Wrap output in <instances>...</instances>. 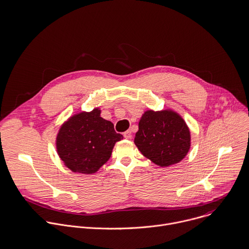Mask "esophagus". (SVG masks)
<instances>
[{
    "label": "esophagus",
    "instance_id": "34e87169",
    "mask_svg": "<svg viewBox=\"0 0 249 249\" xmlns=\"http://www.w3.org/2000/svg\"><path fill=\"white\" fill-rule=\"evenodd\" d=\"M124 136L125 137L126 140H130L132 137V134H131V131L130 130H126L124 133Z\"/></svg>",
    "mask_w": 249,
    "mask_h": 249
}]
</instances>
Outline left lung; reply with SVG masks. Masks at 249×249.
I'll return each instance as SVG.
<instances>
[{
  "instance_id": "8db88e82",
  "label": "left lung",
  "mask_w": 249,
  "mask_h": 249,
  "mask_svg": "<svg viewBox=\"0 0 249 249\" xmlns=\"http://www.w3.org/2000/svg\"><path fill=\"white\" fill-rule=\"evenodd\" d=\"M134 144L160 167L182 161L191 147V132L184 119L171 108L147 109L139 123Z\"/></svg>"
}]
</instances>
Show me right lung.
Returning a JSON list of instances; mask_svg holds the SVG:
<instances>
[{
	"instance_id": "obj_1",
	"label": "right lung",
	"mask_w": 249,
	"mask_h": 249,
	"mask_svg": "<svg viewBox=\"0 0 249 249\" xmlns=\"http://www.w3.org/2000/svg\"><path fill=\"white\" fill-rule=\"evenodd\" d=\"M124 136L112 122L101 117L100 107L80 112L65 121L56 136L57 154L74 173H96L112 155L116 142Z\"/></svg>"
}]
</instances>
